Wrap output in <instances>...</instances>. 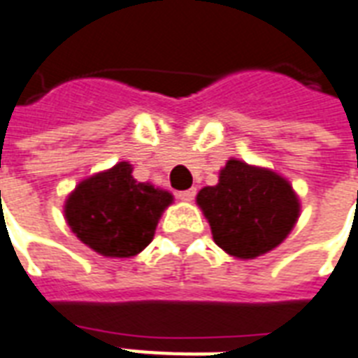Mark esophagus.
Masks as SVG:
<instances>
[{
    "label": "esophagus",
    "mask_w": 358,
    "mask_h": 358,
    "mask_svg": "<svg viewBox=\"0 0 358 358\" xmlns=\"http://www.w3.org/2000/svg\"><path fill=\"white\" fill-rule=\"evenodd\" d=\"M195 195H197V189L195 187H191V189H185V191H180L178 197L182 199V201H193L195 199Z\"/></svg>",
    "instance_id": "34e87169"
}]
</instances>
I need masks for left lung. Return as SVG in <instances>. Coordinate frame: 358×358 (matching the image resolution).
Here are the masks:
<instances>
[{
  "label": "left lung",
  "mask_w": 358,
  "mask_h": 358,
  "mask_svg": "<svg viewBox=\"0 0 358 358\" xmlns=\"http://www.w3.org/2000/svg\"><path fill=\"white\" fill-rule=\"evenodd\" d=\"M199 206L214 242L240 259H253L282 244L299 220V199L280 174L229 159L220 184L203 187Z\"/></svg>",
  "instance_id": "obj_1"
}]
</instances>
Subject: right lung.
Returning a JSON list of instances; mask_svg holds the SVG:
<instances>
[{"label": "right lung", "mask_w": 358, "mask_h": 358, "mask_svg": "<svg viewBox=\"0 0 358 358\" xmlns=\"http://www.w3.org/2000/svg\"><path fill=\"white\" fill-rule=\"evenodd\" d=\"M129 163L76 185L65 203L73 233L105 257H133L152 242L157 220L173 203L169 191L136 182Z\"/></svg>", "instance_id": "obj_1"}]
</instances>
